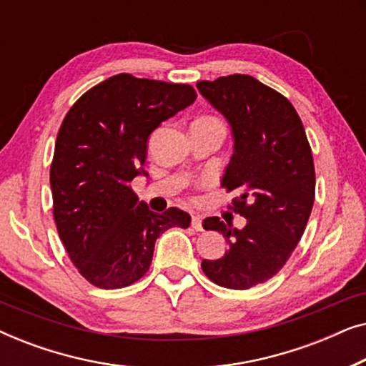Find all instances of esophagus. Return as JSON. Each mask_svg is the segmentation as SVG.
<instances>
[{
  "instance_id": "1",
  "label": "esophagus",
  "mask_w": 366,
  "mask_h": 366,
  "mask_svg": "<svg viewBox=\"0 0 366 366\" xmlns=\"http://www.w3.org/2000/svg\"><path fill=\"white\" fill-rule=\"evenodd\" d=\"M192 227L197 229V232H203V222H202V218L199 217H193L192 218Z\"/></svg>"
}]
</instances>
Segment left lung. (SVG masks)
I'll list each match as a JSON object with an SVG mask.
<instances>
[{
  "label": "left lung",
  "instance_id": "8db88e82",
  "mask_svg": "<svg viewBox=\"0 0 366 366\" xmlns=\"http://www.w3.org/2000/svg\"><path fill=\"white\" fill-rule=\"evenodd\" d=\"M199 93L228 119L234 153L222 187L237 192L229 208L248 219L243 229L218 217L204 229L227 239L223 258L203 259L213 283L247 290L285 267L307 228L315 202V164L307 133L293 104L249 74L198 81Z\"/></svg>",
  "mask_w": 366,
  "mask_h": 366
}]
</instances>
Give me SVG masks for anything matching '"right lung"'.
Listing matches in <instances>:
<instances>
[{
  "instance_id": "obj_1",
  "label": "right lung",
  "mask_w": 366,
  "mask_h": 366,
  "mask_svg": "<svg viewBox=\"0 0 366 366\" xmlns=\"http://www.w3.org/2000/svg\"><path fill=\"white\" fill-rule=\"evenodd\" d=\"M194 99L189 84L119 73L88 89L64 117L49 169L53 217L69 259L94 287L138 282L159 234L189 227L179 208L153 213L129 183L147 174L153 129Z\"/></svg>"
}]
</instances>
